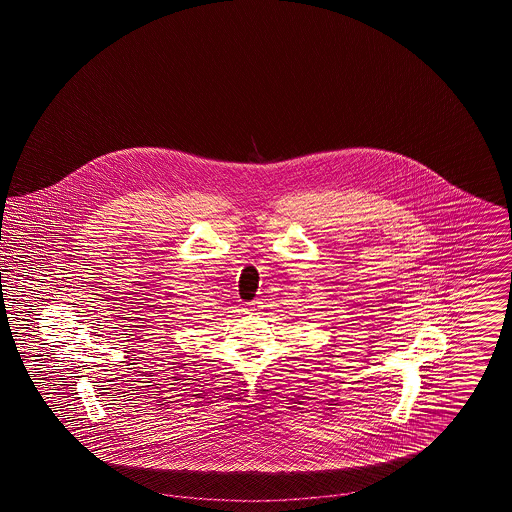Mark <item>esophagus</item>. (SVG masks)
<instances>
[{"instance_id":"esophagus-1","label":"esophagus","mask_w":512,"mask_h":512,"mask_svg":"<svg viewBox=\"0 0 512 512\" xmlns=\"http://www.w3.org/2000/svg\"><path fill=\"white\" fill-rule=\"evenodd\" d=\"M251 309H255V303H251Z\"/></svg>"}]
</instances>
